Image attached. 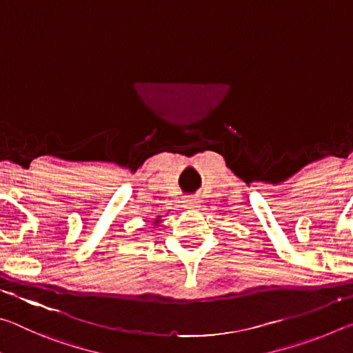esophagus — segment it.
Segmentation results:
<instances>
[{
    "label": "esophagus",
    "mask_w": 353,
    "mask_h": 353,
    "mask_svg": "<svg viewBox=\"0 0 353 353\" xmlns=\"http://www.w3.org/2000/svg\"><path fill=\"white\" fill-rule=\"evenodd\" d=\"M183 207L185 208H199L201 202H199V199L193 198V196H188V198H185V201H183Z\"/></svg>",
    "instance_id": "esophagus-1"
}]
</instances>
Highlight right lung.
Returning a JSON list of instances; mask_svg holds the SVG:
<instances>
[{
	"label": "right lung",
	"instance_id": "add662e5",
	"mask_svg": "<svg viewBox=\"0 0 353 353\" xmlns=\"http://www.w3.org/2000/svg\"><path fill=\"white\" fill-rule=\"evenodd\" d=\"M160 221H162V219H160V218L157 216V218H155V219H154V223H155V224H159V223H160Z\"/></svg>",
	"mask_w": 353,
	"mask_h": 353
}]
</instances>
